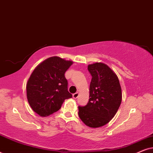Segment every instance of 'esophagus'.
I'll list each match as a JSON object with an SVG mask.
<instances>
[{
    "label": "esophagus",
    "mask_w": 153,
    "mask_h": 153,
    "mask_svg": "<svg viewBox=\"0 0 153 153\" xmlns=\"http://www.w3.org/2000/svg\"><path fill=\"white\" fill-rule=\"evenodd\" d=\"M72 97H73V98H74V99H76L77 97H79V93H74L72 95Z\"/></svg>",
    "instance_id": "esophagus-1"
}]
</instances>
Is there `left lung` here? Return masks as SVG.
I'll use <instances>...</instances> for the list:
<instances>
[{
	"label": "left lung",
	"mask_w": 153,
	"mask_h": 153,
	"mask_svg": "<svg viewBox=\"0 0 153 153\" xmlns=\"http://www.w3.org/2000/svg\"><path fill=\"white\" fill-rule=\"evenodd\" d=\"M88 70L92 79L89 101L79 106V116L92 128L102 127L114 118L122 101V91L117 75L102 62L89 65Z\"/></svg>",
	"instance_id": "obj_1"
}]
</instances>
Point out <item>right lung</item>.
<instances>
[{
    "instance_id": "obj_1",
    "label": "right lung",
    "mask_w": 153,
    "mask_h": 153,
    "mask_svg": "<svg viewBox=\"0 0 153 153\" xmlns=\"http://www.w3.org/2000/svg\"><path fill=\"white\" fill-rule=\"evenodd\" d=\"M73 63L58 56L38 65L26 84L27 99L30 107L40 116L58 111L65 100L72 97L68 91L65 73Z\"/></svg>"
}]
</instances>
